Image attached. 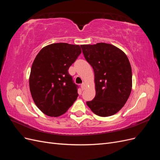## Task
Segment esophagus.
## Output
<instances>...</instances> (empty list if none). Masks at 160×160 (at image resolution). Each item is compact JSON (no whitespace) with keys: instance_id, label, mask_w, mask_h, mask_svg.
I'll list each match as a JSON object with an SVG mask.
<instances>
[{"instance_id":"obj_1","label":"esophagus","mask_w":160,"mask_h":160,"mask_svg":"<svg viewBox=\"0 0 160 160\" xmlns=\"http://www.w3.org/2000/svg\"><path fill=\"white\" fill-rule=\"evenodd\" d=\"M85 87H86V85H85V84L84 83H82V84L81 85V89L83 90V91L85 89Z\"/></svg>"}]
</instances>
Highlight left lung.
I'll use <instances>...</instances> for the list:
<instances>
[{
    "mask_svg": "<svg viewBox=\"0 0 160 160\" xmlns=\"http://www.w3.org/2000/svg\"><path fill=\"white\" fill-rule=\"evenodd\" d=\"M85 59L93 67L96 94L87 105L101 117L118 113L132 91V71L126 55L105 42L81 45Z\"/></svg>",
    "mask_w": 160,
    "mask_h": 160,
    "instance_id": "left-lung-1",
    "label": "left lung"
}]
</instances>
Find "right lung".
Wrapping results in <instances>:
<instances>
[{"instance_id": "right-lung-1", "label": "right lung", "mask_w": 160, "mask_h": 160, "mask_svg": "<svg viewBox=\"0 0 160 160\" xmlns=\"http://www.w3.org/2000/svg\"><path fill=\"white\" fill-rule=\"evenodd\" d=\"M81 53L79 45L53 43L45 47L36 56L29 78L34 102L50 117L65 113L77 99L79 87L69 68Z\"/></svg>"}]
</instances>
